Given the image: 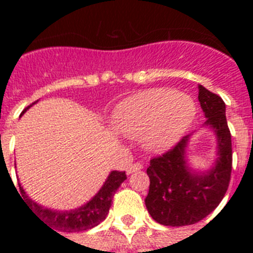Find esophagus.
<instances>
[{
  "instance_id": "obj_1",
  "label": "esophagus",
  "mask_w": 253,
  "mask_h": 253,
  "mask_svg": "<svg viewBox=\"0 0 253 253\" xmlns=\"http://www.w3.org/2000/svg\"><path fill=\"white\" fill-rule=\"evenodd\" d=\"M142 168H143L142 163H134V164H131V166L127 167L126 172L127 174H131V173L136 172V170H140Z\"/></svg>"
}]
</instances>
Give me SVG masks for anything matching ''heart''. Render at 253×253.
<instances>
[{
    "label": "heart",
    "instance_id": "obj_1",
    "mask_svg": "<svg viewBox=\"0 0 253 253\" xmlns=\"http://www.w3.org/2000/svg\"><path fill=\"white\" fill-rule=\"evenodd\" d=\"M197 114L194 99L174 89H151L131 95L114 113L117 130L140 138L144 148L160 152L188 131Z\"/></svg>",
    "mask_w": 253,
    "mask_h": 253
}]
</instances>
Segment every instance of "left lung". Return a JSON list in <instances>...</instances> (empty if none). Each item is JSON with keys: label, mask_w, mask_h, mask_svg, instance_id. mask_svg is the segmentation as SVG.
I'll return each mask as SVG.
<instances>
[{"label": "left lung", "mask_w": 253, "mask_h": 253, "mask_svg": "<svg viewBox=\"0 0 253 253\" xmlns=\"http://www.w3.org/2000/svg\"><path fill=\"white\" fill-rule=\"evenodd\" d=\"M198 101L206 122L216 139V159L206 170L189 167L186 135L163 156L151 160L147 168L150 190L146 208L158 223L172 227L188 226L208 216L223 200L232 169L231 134L226 119V105L219 95L198 86Z\"/></svg>", "instance_id": "8db88e82"}]
</instances>
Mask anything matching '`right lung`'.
Instances as JSON below:
<instances>
[{
	"mask_svg": "<svg viewBox=\"0 0 253 253\" xmlns=\"http://www.w3.org/2000/svg\"><path fill=\"white\" fill-rule=\"evenodd\" d=\"M37 102H34L33 105H35ZM33 105H30L27 109H30ZM27 109H25V111ZM126 178L127 177L125 172L113 170V172L109 173L106 181L103 182L102 188L99 189L98 193L90 201H87L86 204L80 206V208L73 209V210H67V211H60V210H52V209L43 208L42 205L34 202L26 194V192L23 190L21 184H19V189H21L22 194H23V197L27 201L26 205H29L31 211L45 226L63 232H76L90 230V228L98 226L106 218L109 209L111 206V202H113V197H114L117 189L121 186V184Z\"/></svg>",
	"mask_w": 253,
	"mask_h": 253,
	"instance_id": "1",
	"label": "right lung"
}]
</instances>
